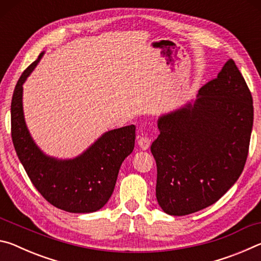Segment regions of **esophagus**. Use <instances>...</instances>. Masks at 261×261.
<instances>
[{"label":"esophagus","mask_w":261,"mask_h":261,"mask_svg":"<svg viewBox=\"0 0 261 261\" xmlns=\"http://www.w3.org/2000/svg\"><path fill=\"white\" fill-rule=\"evenodd\" d=\"M138 146L140 149H143V151H146V149H148L149 146H151V139L146 136L140 137L138 140Z\"/></svg>","instance_id":"1"}]
</instances>
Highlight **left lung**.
I'll return each mask as SVG.
<instances>
[{
  "label": "left lung",
  "mask_w": 261,
  "mask_h": 261,
  "mask_svg": "<svg viewBox=\"0 0 261 261\" xmlns=\"http://www.w3.org/2000/svg\"><path fill=\"white\" fill-rule=\"evenodd\" d=\"M251 92L235 62L202 86L197 99L158 120L151 145L156 162V199L182 216L213 205L244 169L253 125Z\"/></svg>",
  "instance_id": "left-lung-1"
}]
</instances>
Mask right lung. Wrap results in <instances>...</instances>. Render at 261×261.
I'll list each match as a JSON object with an SVG mask.
<instances>
[{
	"mask_svg": "<svg viewBox=\"0 0 261 261\" xmlns=\"http://www.w3.org/2000/svg\"><path fill=\"white\" fill-rule=\"evenodd\" d=\"M45 54L21 73L11 100V137L17 155L35 189L57 208L92 213L107 204L124 159L135 148L136 126L105 132L81 155L56 159L43 153L30 135L23 110V84Z\"/></svg>",
	"mask_w": 261,
	"mask_h": 261,
	"instance_id": "right-lung-1",
	"label": "right lung"
}]
</instances>
